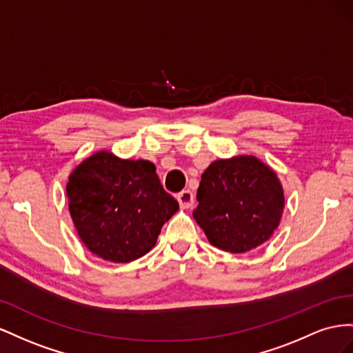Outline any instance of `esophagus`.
Wrapping results in <instances>:
<instances>
[{"instance_id":"obj_1","label":"esophagus","mask_w":353,"mask_h":353,"mask_svg":"<svg viewBox=\"0 0 353 353\" xmlns=\"http://www.w3.org/2000/svg\"><path fill=\"white\" fill-rule=\"evenodd\" d=\"M177 201H179V204H180V207H182V208H190V207L194 205L195 196H194L192 192H190L189 189H185L180 194H177Z\"/></svg>"}]
</instances>
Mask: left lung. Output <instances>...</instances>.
<instances>
[{
	"label": "left lung",
	"mask_w": 353,
	"mask_h": 353,
	"mask_svg": "<svg viewBox=\"0 0 353 353\" xmlns=\"http://www.w3.org/2000/svg\"><path fill=\"white\" fill-rule=\"evenodd\" d=\"M196 223L214 247L245 253L278 228L284 192L275 173L254 157L219 159L201 176Z\"/></svg>",
	"instance_id": "1"
}]
</instances>
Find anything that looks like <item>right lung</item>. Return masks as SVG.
Returning <instances> with one entry per match:
<instances>
[{"instance_id": "obj_1", "label": "right lung", "mask_w": 353, "mask_h": 353, "mask_svg": "<svg viewBox=\"0 0 353 353\" xmlns=\"http://www.w3.org/2000/svg\"><path fill=\"white\" fill-rule=\"evenodd\" d=\"M69 213L92 253L127 263L155 247L161 228L179 210L149 161L97 152L79 164L66 186Z\"/></svg>"}]
</instances>
